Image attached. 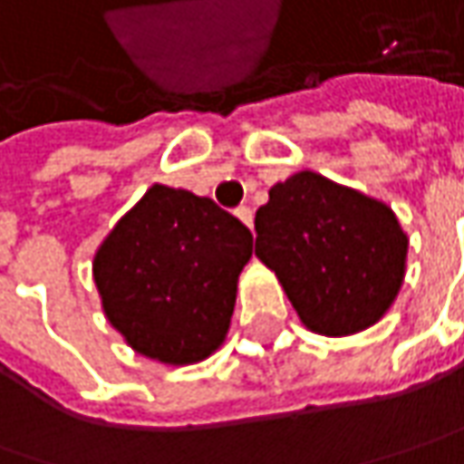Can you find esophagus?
Returning <instances> with one entry per match:
<instances>
[{
    "mask_svg": "<svg viewBox=\"0 0 464 464\" xmlns=\"http://www.w3.org/2000/svg\"><path fill=\"white\" fill-rule=\"evenodd\" d=\"M236 218H238L246 228H252V223H255V212H252V207H238V209H236Z\"/></svg>",
    "mask_w": 464,
    "mask_h": 464,
    "instance_id": "1",
    "label": "esophagus"
}]
</instances>
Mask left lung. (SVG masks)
Instances as JSON below:
<instances>
[{
  "label": "left lung",
  "mask_w": 464,
  "mask_h": 464,
  "mask_svg": "<svg viewBox=\"0 0 464 464\" xmlns=\"http://www.w3.org/2000/svg\"><path fill=\"white\" fill-rule=\"evenodd\" d=\"M255 231V255L314 334L365 331L394 304L407 233L383 202L302 170L270 188Z\"/></svg>",
  "instance_id": "8db88e82"
}]
</instances>
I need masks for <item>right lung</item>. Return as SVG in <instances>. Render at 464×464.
<instances>
[{"label":"right lung","instance_id":"obj_1","mask_svg":"<svg viewBox=\"0 0 464 464\" xmlns=\"http://www.w3.org/2000/svg\"><path fill=\"white\" fill-rule=\"evenodd\" d=\"M252 233L212 199L154 183L102 241L94 281L115 331L165 365L209 357L228 334Z\"/></svg>","mask_w":464,"mask_h":464}]
</instances>
